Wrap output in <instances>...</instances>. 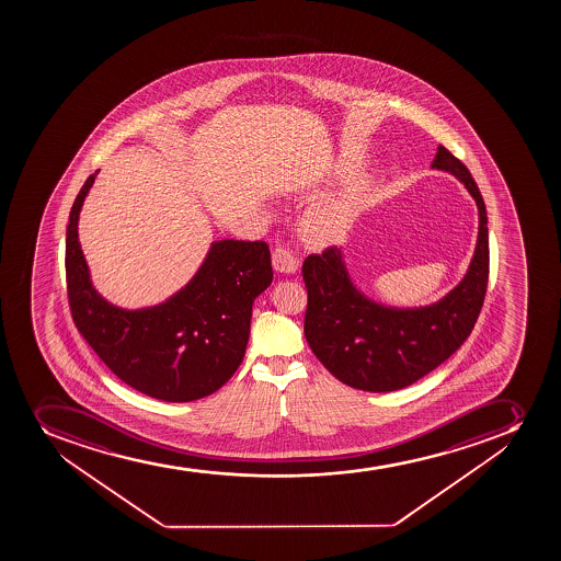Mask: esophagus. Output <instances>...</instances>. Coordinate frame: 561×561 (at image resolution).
<instances>
[{
	"instance_id": "1",
	"label": "esophagus",
	"mask_w": 561,
	"mask_h": 561,
	"mask_svg": "<svg viewBox=\"0 0 561 561\" xmlns=\"http://www.w3.org/2000/svg\"><path fill=\"white\" fill-rule=\"evenodd\" d=\"M272 266L282 274H295L298 271V260L287 249H276L272 252Z\"/></svg>"
}]
</instances>
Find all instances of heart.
I'll return each mask as SVG.
<instances>
[{"label": "heart", "instance_id": "b5f03b06", "mask_svg": "<svg viewBox=\"0 0 561 561\" xmlns=\"http://www.w3.org/2000/svg\"><path fill=\"white\" fill-rule=\"evenodd\" d=\"M353 201H345L342 205L334 206L333 210L314 211L304 222L307 238L314 244L334 243L353 219Z\"/></svg>", "mask_w": 561, "mask_h": 561}]
</instances>
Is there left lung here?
<instances>
[{
	"label": "left lung",
	"instance_id": "1",
	"mask_svg": "<svg viewBox=\"0 0 561 561\" xmlns=\"http://www.w3.org/2000/svg\"><path fill=\"white\" fill-rule=\"evenodd\" d=\"M432 168L459 179L479 211L478 243L465 277L430 306L391 307L364 295L339 247L304 261L306 339L340 382L373 393L408 388L459 350L478 322L489 285L486 206L468 168L438 146Z\"/></svg>",
	"mask_w": 561,
	"mask_h": 561
}]
</instances>
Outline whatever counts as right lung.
I'll return each mask as SVG.
<instances>
[{
    "label": "right lung",
    "mask_w": 561,
    "mask_h": 561,
    "mask_svg": "<svg viewBox=\"0 0 561 561\" xmlns=\"http://www.w3.org/2000/svg\"><path fill=\"white\" fill-rule=\"evenodd\" d=\"M96 173L72 203L66 233L67 295L88 344L123 382L167 402L203 399L228 382L249 344L252 306L272 284L265 241H211L188 284L157 306H113L91 282L78 217Z\"/></svg>",
    "instance_id": "right-lung-1"
}]
</instances>
